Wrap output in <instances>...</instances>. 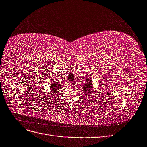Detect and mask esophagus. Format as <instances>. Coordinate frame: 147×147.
Listing matches in <instances>:
<instances>
[{
  "mask_svg": "<svg viewBox=\"0 0 147 147\" xmlns=\"http://www.w3.org/2000/svg\"><path fill=\"white\" fill-rule=\"evenodd\" d=\"M70 84H71V85H72H72H73V84H74V82H71V83H70Z\"/></svg>",
  "mask_w": 147,
  "mask_h": 147,
  "instance_id": "esophagus-1",
  "label": "esophagus"
}]
</instances>
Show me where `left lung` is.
<instances>
[{"label": "left lung", "instance_id": "8db88e82", "mask_svg": "<svg viewBox=\"0 0 147 147\" xmlns=\"http://www.w3.org/2000/svg\"><path fill=\"white\" fill-rule=\"evenodd\" d=\"M87 82L86 83H85L84 84H83V90L84 92H88L89 91L91 90V84L92 83V81L91 80H89V79H87Z\"/></svg>", "mask_w": 147, "mask_h": 147}]
</instances>
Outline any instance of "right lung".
Segmentation results:
<instances>
[{"label":"right lung","instance_id":"obj_1","mask_svg":"<svg viewBox=\"0 0 147 147\" xmlns=\"http://www.w3.org/2000/svg\"><path fill=\"white\" fill-rule=\"evenodd\" d=\"M61 85L59 84H57V82H53V83H51V90L53 91V93L55 92H57L58 91V90H59L61 88Z\"/></svg>","mask_w":147,"mask_h":147}]
</instances>
